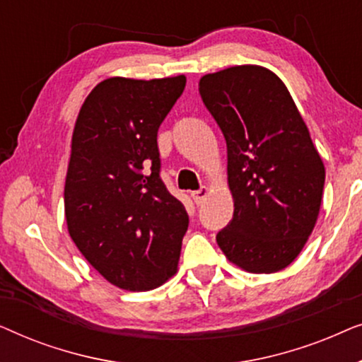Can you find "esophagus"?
Masks as SVG:
<instances>
[{
    "instance_id": "esophagus-1",
    "label": "esophagus",
    "mask_w": 362,
    "mask_h": 362,
    "mask_svg": "<svg viewBox=\"0 0 362 362\" xmlns=\"http://www.w3.org/2000/svg\"><path fill=\"white\" fill-rule=\"evenodd\" d=\"M191 196H192V199H194L196 204H197V206H201L202 202H204V201L207 199V196H209V187H207V186H202L201 189L192 191V192H191Z\"/></svg>"
}]
</instances>
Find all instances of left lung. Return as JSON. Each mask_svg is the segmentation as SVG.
I'll use <instances>...</instances> for the list:
<instances>
[{
	"instance_id": "left-lung-1",
	"label": "left lung",
	"mask_w": 362,
	"mask_h": 362,
	"mask_svg": "<svg viewBox=\"0 0 362 362\" xmlns=\"http://www.w3.org/2000/svg\"><path fill=\"white\" fill-rule=\"evenodd\" d=\"M202 102L224 133L234 216L216 240L250 274L288 267L315 229L325 165L288 88L270 69L244 64L206 74Z\"/></svg>"
}]
</instances>
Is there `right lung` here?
<instances>
[{"instance_id": "right-lung-1", "label": "right lung", "mask_w": 362, "mask_h": 362, "mask_svg": "<svg viewBox=\"0 0 362 362\" xmlns=\"http://www.w3.org/2000/svg\"><path fill=\"white\" fill-rule=\"evenodd\" d=\"M186 77H110L83 100L72 132L64 211L69 235L107 281L128 291L177 272L189 217L160 177L158 128Z\"/></svg>"}]
</instances>
